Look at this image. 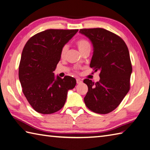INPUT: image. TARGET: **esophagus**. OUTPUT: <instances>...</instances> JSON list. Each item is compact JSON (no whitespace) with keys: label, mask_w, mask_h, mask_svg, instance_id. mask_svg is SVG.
Listing matches in <instances>:
<instances>
[{"label":"esophagus","mask_w":150,"mask_h":150,"mask_svg":"<svg viewBox=\"0 0 150 150\" xmlns=\"http://www.w3.org/2000/svg\"><path fill=\"white\" fill-rule=\"evenodd\" d=\"M76 81H77V84H81V83H82V81L81 80V79H76Z\"/></svg>","instance_id":"esophagus-1"}]
</instances>
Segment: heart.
I'll list each match as a JSON object with an SVG mask.
<instances>
[{
  "label": "heart",
  "mask_w": 150,
  "mask_h": 150,
  "mask_svg": "<svg viewBox=\"0 0 150 150\" xmlns=\"http://www.w3.org/2000/svg\"><path fill=\"white\" fill-rule=\"evenodd\" d=\"M76 45H77L79 51H80L82 53L84 52L86 50H90L91 48V45H90V42L86 39H84V38H82V39H80L76 41ZM68 47L67 45H64L62 47L61 50H60V57H61V58H64V57H65L66 54L67 53V51H68Z\"/></svg>",
  "instance_id": "heart-1"
}]
</instances>
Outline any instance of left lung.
Here are the masks:
<instances>
[{
  "label": "left lung",
  "mask_w": 150,
  "mask_h": 150,
  "mask_svg": "<svg viewBox=\"0 0 150 150\" xmlns=\"http://www.w3.org/2000/svg\"><path fill=\"white\" fill-rule=\"evenodd\" d=\"M93 46L90 67L100 70V80L86 79L88 87L84 100L91 111L109 113L120 104L129 90L132 66L129 50L121 38L103 28L81 29Z\"/></svg>",
  "instance_id": "obj_1"
}]
</instances>
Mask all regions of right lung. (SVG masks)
<instances>
[{
    "instance_id": "add662e5",
    "label": "right lung",
    "mask_w": 150,
    "mask_h": 150,
    "mask_svg": "<svg viewBox=\"0 0 150 150\" xmlns=\"http://www.w3.org/2000/svg\"><path fill=\"white\" fill-rule=\"evenodd\" d=\"M78 30H47L31 37L25 44L18 77L24 96L38 113L51 114L60 110L68 91L75 86V79L70 76L55 79L53 71L60 59L62 47Z\"/></svg>"
}]
</instances>
